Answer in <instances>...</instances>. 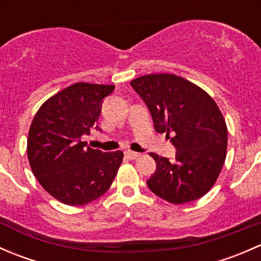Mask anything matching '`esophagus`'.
I'll list each match as a JSON object with an SVG mask.
<instances>
[{
	"label": "esophagus",
	"mask_w": 261,
	"mask_h": 261,
	"mask_svg": "<svg viewBox=\"0 0 261 261\" xmlns=\"http://www.w3.org/2000/svg\"><path fill=\"white\" fill-rule=\"evenodd\" d=\"M125 156L128 158L130 160H135V159H138L139 156H140V154H139V152L130 151V150H127V151H125Z\"/></svg>",
	"instance_id": "esophagus-1"
}]
</instances>
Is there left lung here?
Wrapping results in <instances>:
<instances>
[{
  "mask_svg": "<svg viewBox=\"0 0 261 261\" xmlns=\"http://www.w3.org/2000/svg\"><path fill=\"white\" fill-rule=\"evenodd\" d=\"M151 114L156 133H165L177 150L175 159L150 154L156 170L146 180L160 198L174 204L207 193L223 167L227 127L207 92L175 74H147L131 81Z\"/></svg>",
  "mask_w": 261,
  "mask_h": 261,
  "instance_id": "left-lung-1",
  "label": "left lung"
}]
</instances>
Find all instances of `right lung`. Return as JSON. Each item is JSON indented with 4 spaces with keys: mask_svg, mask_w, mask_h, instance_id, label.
I'll return each mask as SVG.
<instances>
[{
    "mask_svg": "<svg viewBox=\"0 0 261 261\" xmlns=\"http://www.w3.org/2000/svg\"><path fill=\"white\" fill-rule=\"evenodd\" d=\"M115 86L74 83L39 109L28 138L31 170L44 189L59 202L84 206L103 196L122 163V151L92 149L81 138L97 120L105 97Z\"/></svg>",
    "mask_w": 261,
    "mask_h": 261,
    "instance_id": "add662e5",
    "label": "right lung"
}]
</instances>
